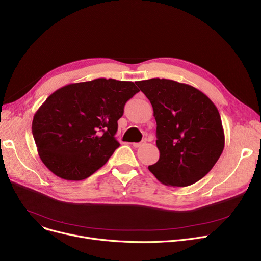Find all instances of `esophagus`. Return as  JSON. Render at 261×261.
Listing matches in <instances>:
<instances>
[{
	"label": "esophagus",
	"instance_id": "34e87169",
	"mask_svg": "<svg viewBox=\"0 0 261 261\" xmlns=\"http://www.w3.org/2000/svg\"><path fill=\"white\" fill-rule=\"evenodd\" d=\"M145 144H146V141H142V142H140V143H133L132 145H133V147H135V148H139V147L144 146Z\"/></svg>",
	"mask_w": 261,
	"mask_h": 261
}]
</instances>
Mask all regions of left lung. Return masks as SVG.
Returning a JSON list of instances; mask_svg holds the SVG:
<instances>
[{
  "label": "left lung",
  "mask_w": 261,
  "mask_h": 261,
  "mask_svg": "<svg viewBox=\"0 0 261 261\" xmlns=\"http://www.w3.org/2000/svg\"><path fill=\"white\" fill-rule=\"evenodd\" d=\"M153 108L159 161L148 169L164 185L185 187L206 175L224 149L215 103L200 90L170 79L136 81Z\"/></svg>",
  "instance_id": "left-lung-1"
}]
</instances>
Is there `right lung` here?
Instances as JSON below:
<instances>
[{"label": "right lung", "instance_id": "obj_1", "mask_svg": "<svg viewBox=\"0 0 261 261\" xmlns=\"http://www.w3.org/2000/svg\"><path fill=\"white\" fill-rule=\"evenodd\" d=\"M140 90L132 81L97 78L50 94L33 119V135L44 165L67 181L85 180L119 146L114 135L125 103Z\"/></svg>", "mask_w": 261, "mask_h": 261}]
</instances>
